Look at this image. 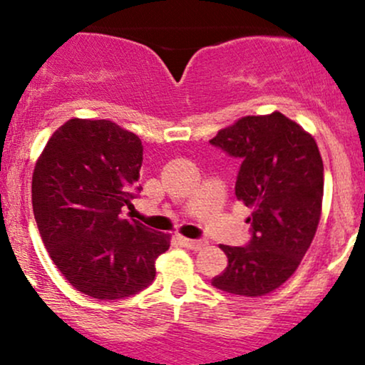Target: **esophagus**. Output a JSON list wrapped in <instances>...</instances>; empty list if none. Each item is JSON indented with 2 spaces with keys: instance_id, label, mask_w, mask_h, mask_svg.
I'll return each mask as SVG.
<instances>
[{
  "instance_id": "34e87169",
  "label": "esophagus",
  "mask_w": 365,
  "mask_h": 365,
  "mask_svg": "<svg viewBox=\"0 0 365 365\" xmlns=\"http://www.w3.org/2000/svg\"><path fill=\"white\" fill-rule=\"evenodd\" d=\"M182 244H183V247H187V249H190V250H200L206 247V242L192 240V238H182Z\"/></svg>"
}]
</instances>
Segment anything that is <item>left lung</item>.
<instances>
[{
    "label": "left lung",
    "mask_w": 365,
    "mask_h": 365,
    "mask_svg": "<svg viewBox=\"0 0 365 365\" xmlns=\"http://www.w3.org/2000/svg\"><path fill=\"white\" fill-rule=\"evenodd\" d=\"M209 142L242 159L235 195L252 209L249 245H220L228 266L211 283L233 295H267L293 276L316 235L324 192L319 148L279 111L244 116Z\"/></svg>",
    "instance_id": "1"
}]
</instances>
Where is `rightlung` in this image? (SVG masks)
<instances>
[{
    "label": "right lung",
    "mask_w": 365,
    "mask_h": 365,
    "mask_svg": "<svg viewBox=\"0 0 365 365\" xmlns=\"http://www.w3.org/2000/svg\"><path fill=\"white\" fill-rule=\"evenodd\" d=\"M142 142L110 120L72 118L37 158L32 209L49 257L72 287L92 299L116 300L153 283L168 233L135 220L132 207Z\"/></svg>",
    "instance_id": "add662e5"
}]
</instances>
